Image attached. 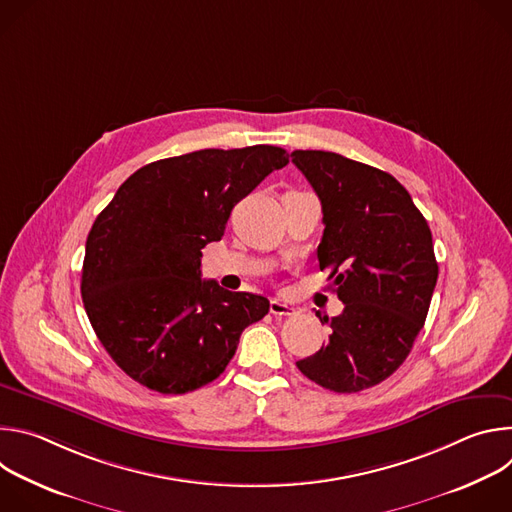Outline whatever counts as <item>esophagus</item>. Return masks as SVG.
<instances>
[{"instance_id":"34e87169","label":"esophagus","mask_w":512,"mask_h":512,"mask_svg":"<svg viewBox=\"0 0 512 512\" xmlns=\"http://www.w3.org/2000/svg\"><path fill=\"white\" fill-rule=\"evenodd\" d=\"M269 312H271L273 316H294V314H296V308L285 304V302H281V300H271V302H269Z\"/></svg>"}]
</instances>
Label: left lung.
<instances>
[{"label":"left lung","mask_w":512,"mask_h":512,"mask_svg":"<svg viewBox=\"0 0 512 512\" xmlns=\"http://www.w3.org/2000/svg\"><path fill=\"white\" fill-rule=\"evenodd\" d=\"M291 162L322 202L320 269H330L344 310L326 344L298 369L334 393H356L389 379L427 318L437 261L431 231L409 192L387 172L334 152L296 150Z\"/></svg>","instance_id":"1"}]
</instances>
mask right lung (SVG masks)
I'll return each instance as SVG.
<instances>
[{"label": "right lung", "instance_id": "obj_1", "mask_svg": "<svg viewBox=\"0 0 512 512\" xmlns=\"http://www.w3.org/2000/svg\"><path fill=\"white\" fill-rule=\"evenodd\" d=\"M275 145L200 150L131 174L87 237L81 296L91 326L139 385L182 395L221 377L269 300L200 279L233 206L287 166Z\"/></svg>", "mask_w": 512, "mask_h": 512}]
</instances>
